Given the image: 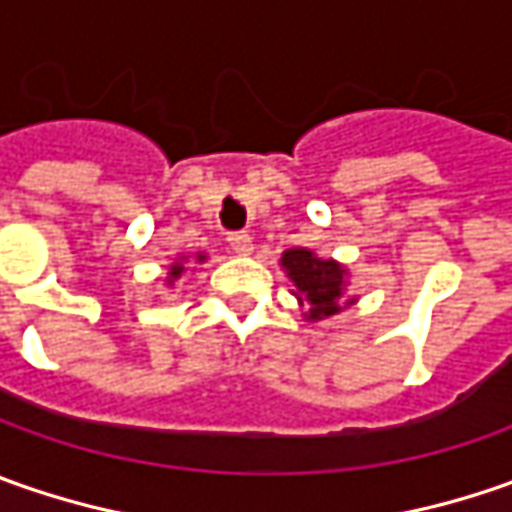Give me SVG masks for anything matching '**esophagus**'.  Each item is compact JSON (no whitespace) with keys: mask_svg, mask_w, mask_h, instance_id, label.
<instances>
[{"mask_svg":"<svg viewBox=\"0 0 512 512\" xmlns=\"http://www.w3.org/2000/svg\"><path fill=\"white\" fill-rule=\"evenodd\" d=\"M227 245H230V250H233L236 256H247V253L253 250V239H250L247 233H230V236H227Z\"/></svg>","mask_w":512,"mask_h":512,"instance_id":"34e87169","label":"esophagus"}]
</instances>
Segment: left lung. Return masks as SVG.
I'll return each mask as SVG.
<instances>
[{
	"label": "left lung",
	"mask_w": 512,
	"mask_h": 512,
	"mask_svg": "<svg viewBox=\"0 0 512 512\" xmlns=\"http://www.w3.org/2000/svg\"><path fill=\"white\" fill-rule=\"evenodd\" d=\"M282 267L287 279L296 285L293 296L299 305H307V319H327L342 310V296L347 287V270L333 259H319L307 247H293L282 253ZM356 299H347L344 305H353Z\"/></svg>",
	"instance_id": "8db88e82"
}]
</instances>
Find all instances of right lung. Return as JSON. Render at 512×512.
<instances>
[{
  "label": "right lung",
  "instance_id": "add662e5",
  "mask_svg": "<svg viewBox=\"0 0 512 512\" xmlns=\"http://www.w3.org/2000/svg\"><path fill=\"white\" fill-rule=\"evenodd\" d=\"M196 262H205V256L199 253V256H196ZM182 273H185V265H182V259H179V262H173V265H170V270H168V285H173V282H176V279H179Z\"/></svg>",
  "mask_w": 512,
  "mask_h": 512
}]
</instances>
